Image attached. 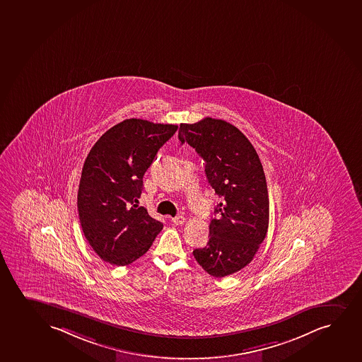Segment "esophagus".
Instances as JSON below:
<instances>
[{
	"label": "esophagus",
	"mask_w": 362,
	"mask_h": 362,
	"mask_svg": "<svg viewBox=\"0 0 362 362\" xmlns=\"http://www.w3.org/2000/svg\"><path fill=\"white\" fill-rule=\"evenodd\" d=\"M172 223L175 226H183L184 223H185V218L183 216H177V217L172 218Z\"/></svg>",
	"instance_id": "esophagus-1"
}]
</instances>
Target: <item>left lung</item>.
<instances>
[{
	"instance_id": "left-lung-1",
	"label": "left lung",
	"mask_w": 362,
	"mask_h": 362,
	"mask_svg": "<svg viewBox=\"0 0 362 362\" xmlns=\"http://www.w3.org/2000/svg\"><path fill=\"white\" fill-rule=\"evenodd\" d=\"M178 138L204 158L209 185L221 197L207 246L192 255L211 276H228L251 263L267 236L269 195L262 162L246 136L223 119L180 124Z\"/></svg>"
}]
</instances>
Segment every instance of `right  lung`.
<instances>
[{
	"instance_id": "right-lung-1",
	"label": "right lung",
	"mask_w": 362,
	"mask_h": 362,
	"mask_svg": "<svg viewBox=\"0 0 362 362\" xmlns=\"http://www.w3.org/2000/svg\"><path fill=\"white\" fill-rule=\"evenodd\" d=\"M177 124L128 119L104 133L82 168L77 209L85 238L104 262L124 267L145 255L163 228L138 207L143 177Z\"/></svg>"
}]
</instances>
